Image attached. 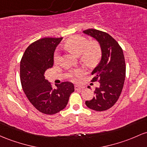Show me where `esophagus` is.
<instances>
[{
    "label": "esophagus",
    "mask_w": 147,
    "mask_h": 147,
    "mask_svg": "<svg viewBox=\"0 0 147 147\" xmlns=\"http://www.w3.org/2000/svg\"><path fill=\"white\" fill-rule=\"evenodd\" d=\"M82 88H83V87L78 86V85H75V90H81V89H82Z\"/></svg>",
    "instance_id": "obj_1"
}]
</instances>
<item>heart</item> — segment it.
Returning a JSON list of instances; mask_svg holds the SVG:
<instances>
[{
  "mask_svg": "<svg viewBox=\"0 0 147 147\" xmlns=\"http://www.w3.org/2000/svg\"><path fill=\"white\" fill-rule=\"evenodd\" d=\"M65 47L77 56L80 55V59L88 65L96 64L102 56V50L100 45L96 42H91L81 35H75L66 41ZM60 54L59 50H56L54 55V61L56 63L60 61ZM81 70H73L71 72V77L76 80L77 77L81 76Z\"/></svg>",
  "mask_w": 147,
  "mask_h": 147,
  "instance_id": "obj_1",
  "label": "heart"
}]
</instances>
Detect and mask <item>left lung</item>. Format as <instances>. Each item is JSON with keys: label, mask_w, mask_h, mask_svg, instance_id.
<instances>
[{"label": "left lung", "mask_w": 147, "mask_h": 147, "mask_svg": "<svg viewBox=\"0 0 147 147\" xmlns=\"http://www.w3.org/2000/svg\"><path fill=\"white\" fill-rule=\"evenodd\" d=\"M84 33L97 40L102 50L100 62L91 73V82H99L100 86L95 90V97L85 104L93 110L105 111L117 102L123 89L125 77L123 50L107 33L93 28L84 30Z\"/></svg>", "instance_id": "8db88e82"}]
</instances>
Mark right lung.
<instances>
[{"instance_id":"obj_1","label":"right lung","mask_w":147,"mask_h":147,"mask_svg":"<svg viewBox=\"0 0 147 147\" xmlns=\"http://www.w3.org/2000/svg\"><path fill=\"white\" fill-rule=\"evenodd\" d=\"M63 38H44L30 44L20 62V80L28 100L40 112L55 114L63 110L75 91L70 82L54 88L45 80V72L54 65V53Z\"/></svg>"}]
</instances>
